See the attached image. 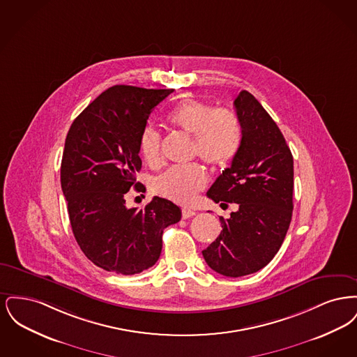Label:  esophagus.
I'll list each match as a JSON object with an SVG mask.
<instances>
[{
	"instance_id": "esophagus-1",
	"label": "esophagus",
	"mask_w": 357,
	"mask_h": 357,
	"mask_svg": "<svg viewBox=\"0 0 357 357\" xmlns=\"http://www.w3.org/2000/svg\"><path fill=\"white\" fill-rule=\"evenodd\" d=\"M194 215H195V211H192V210H190V208H183V210H182V218H183V220L191 218V217H194Z\"/></svg>"
}]
</instances>
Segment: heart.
Instances as JSON below:
<instances>
[{"label": "heart", "mask_w": 357, "mask_h": 357, "mask_svg": "<svg viewBox=\"0 0 357 357\" xmlns=\"http://www.w3.org/2000/svg\"><path fill=\"white\" fill-rule=\"evenodd\" d=\"M174 127L194 136V153L214 169L226 166L236 156L241 144V127L227 109H213L198 100H186L169 115ZM140 153L149 165H158L162 156V136L147 127L140 136ZM207 185L204 169L194 163L171 167L155 179V191L178 204H191Z\"/></svg>", "instance_id": "b5f03b06"}]
</instances>
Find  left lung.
Returning a JSON list of instances; mask_svg holds the SVG:
<instances>
[{"label":"left lung","mask_w":357,"mask_h":357,"mask_svg":"<svg viewBox=\"0 0 357 357\" xmlns=\"http://www.w3.org/2000/svg\"><path fill=\"white\" fill-rule=\"evenodd\" d=\"M241 144L231 166L208 188L215 204H237L221 221V234L202 252L206 264L226 277L266 266L280 250L293 213V156L275 121L252 93L234 100Z\"/></svg>","instance_id":"1"}]
</instances>
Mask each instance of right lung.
I'll return each instance as SVG.
<instances>
[{
  "label": "right lung",
  "instance_id": "1",
  "mask_svg": "<svg viewBox=\"0 0 357 357\" xmlns=\"http://www.w3.org/2000/svg\"><path fill=\"white\" fill-rule=\"evenodd\" d=\"M174 89L114 85L73 120L61 160V188L73 236L85 257L107 272L131 275L155 265L163 230L181 221L176 204L153 197L126 206L142 169L140 136L153 108Z\"/></svg>",
  "mask_w": 357,
  "mask_h": 357
}]
</instances>
